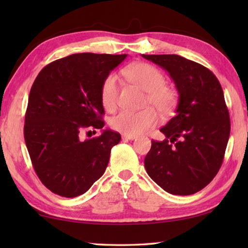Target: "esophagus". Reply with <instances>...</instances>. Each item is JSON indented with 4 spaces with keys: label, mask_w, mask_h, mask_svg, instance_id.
<instances>
[{
    "label": "esophagus",
    "mask_w": 248,
    "mask_h": 248,
    "mask_svg": "<svg viewBox=\"0 0 248 248\" xmlns=\"http://www.w3.org/2000/svg\"><path fill=\"white\" fill-rule=\"evenodd\" d=\"M137 138V136H131V134H123V139L125 140H136Z\"/></svg>",
    "instance_id": "obj_1"
}]
</instances>
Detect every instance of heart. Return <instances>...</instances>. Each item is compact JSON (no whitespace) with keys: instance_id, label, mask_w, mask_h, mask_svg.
<instances>
[{"instance_id":"1","label":"heart","mask_w":248,"mask_h":248,"mask_svg":"<svg viewBox=\"0 0 248 248\" xmlns=\"http://www.w3.org/2000/svg\"><path fill=\"white\" fill-rule=\"evenodd\" d=\"M130 81L148 92L146 103L153 106L162 115H170L177 102L176 91L165 85V77L158 69L144 62L130 64L124 70ZM119 92V79L117 74L110 73L104 78L100 86V100L107 110L116 107ZM158 123V114L153 107L139 111L121 110L110 120L111 128L124 134L137 136L153 128Z\"/></svg>"}]
</instances>
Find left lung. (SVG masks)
Wrapping results in <instances>:
<instances>
[{
    "mask_svg": "<svg viewBox=\"0 0 248 248\" xmlns=\"http://www.w3.org/2000/svg\"><path fill=\"white\" fill-rule=\"evenodd\" d=\"M167 71L178 92L175 116L144 158L151 178L171 195L196 194L215 178L230 138L223 90L211 71L177 54H142Z\"/></svg>",
    "mask_w": 248,
    "mask_h": 248,
    "instance_id": "obj_1",
    "label": "left lung"
}]
</instances>
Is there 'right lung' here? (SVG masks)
<instances>
[{"label":"right lung","instance_id":"right-lung-1","mask_svg":"<svg viewBox=\"0 0 248 248\" xmlns=\"http://www.w3.org/2000/svg\"><path fill=\"white\" fill-rule=\"evenodd\" d=\"M127 54L75 53L46 65L33 82L25 116L24 138L33 170L46 187L73 198L102 177L111 148L121 137L103 129L104 78ZM100 128L83 140L81 132ZM91 132V131H89Z\"/></svg>","mask_w":248,"mask_h":248}]
</instances>
